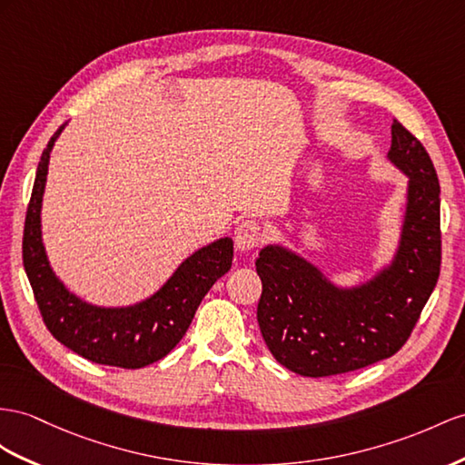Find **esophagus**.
Wrapping results in <instances>:
<instances>
[{"label":"esophagus","instance_id":"obj_1","mask_svg":"<svg viewBox=\"0 0 465 465\" xmlns=\"http://www.w3.org/2000/svg\"><path fill=\"white\" fill-rule=\"evenodd\" d=\"M233 242L242 253L252 252V249L257 247L261 242V225L255 220L240 222L233 233Z\"/></svg>","mask_w":465,"mask_h":465}]
</instances>
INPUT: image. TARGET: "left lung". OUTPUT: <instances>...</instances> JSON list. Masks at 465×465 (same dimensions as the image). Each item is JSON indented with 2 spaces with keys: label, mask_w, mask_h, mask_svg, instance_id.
<instances>
[{
  "label": "left lung",
  "mask_w": 465,
  "mask_h": 465,
  "mask_svg": "<svg viewBox=\"0 0 465 465\" xmlns=\"http://www.w3.org/2000/svg\"><path fill=\"white\" fill-rule=\"evenodd\" d=\"M389 159L409 174L407 213L391 267L355 289H338L306 259L279 245L255 261L263 292L261 334L275 360L304 377L350 373L395 355L430 299L442 261L440 184L430 154L401 122Z\"/></svg>",
  "instance_id": "8db88e82"
}]
</instances>
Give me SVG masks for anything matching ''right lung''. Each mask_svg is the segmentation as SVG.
Instances as JSON below:
<instances>
[{
    "label": "right lung",
    "mask_w": 465,
    "mask_h": 465,
    "mask_svg": "<svg viewBox=\"0 0 465 465\" xmlns=\"http://www.w3.org/2000/svg\"><path fill=\"white\" fill-rule=\"evenodd\" d=\"M64 125L43 151L23 230V267L31 282L45 326L51 334L88 361L139 369L163 360L183 340L196 308L212 284L232 267L230 237L198 249L151 299L127 308L92 306L68 292L54 277L41 240V204L51 149Z\"/></svg>",
    "instance_id": "add662e5"
}]
</instances>
